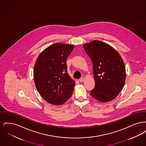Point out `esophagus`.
<instances>
[{
    "label": "esophagus",
    "instance_id": "esophagus-1",
    "mask_svg": "<svg viewBox=\"0 0 146 146\" xmlns=\"http://www.w3.org/2000/svg\"><path fill=\"white\" fill-rule=\"evenodd\" d=\"M79 81L80 82H83L84 81V78H81L80 79H79Z\"/></svg>",
    "mask_w": 146,
    "mask_h": 146
}]
</instances>
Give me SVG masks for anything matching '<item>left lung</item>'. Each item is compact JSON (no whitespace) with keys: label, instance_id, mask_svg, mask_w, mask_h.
I'll return each mask as SVG.
<instances>
[{"label":"left lung","instance_id":"1","mask_svg":"<svg viewBox=\"0 0 146 146\" xmlns=\"http://www.w3.org/2000/svg\"><path fill=\"white\" fill-rule=\"evenodd\" d=\"M93 64L95 87L90 95L101 102L114 99L126 79L125 64L118 52L110 45L94 40L83 45Z\"/></svg>","mask_w":146,"mask_h":146}]
</instances>
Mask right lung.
Instances as JSON below:
<instances>
[{"label": "right lung", "mask_w": 146, "mask_h": 146, "mask_svg": "<svg viewBox=\"0 0 146 146\" xmlns=\"http://www.w3.org/2000/svg\"><path fill=\"white\" fill-rule=\"evenodd\" d=\"M73 45L55 43L43 50L35 63L36 88L49 104L61 105L71 97L75 82L67 72L66 60Z\"/></svg>", "instance_id": "1"}]
</instances>
